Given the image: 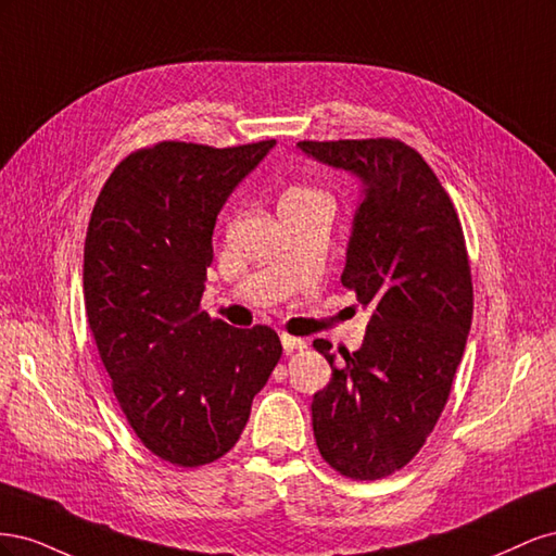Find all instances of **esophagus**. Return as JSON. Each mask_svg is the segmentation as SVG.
<instances>
[{"mask_svg":"<svg viewBox=\"0 0 556 556\" xmlns=\"http://www.w3.org/2000/svg\"><path fill=\"white\" fill-rule=\"evenodd\" d=\"M280 343L285 348V352H294V350H304L306 348V341L304 339H296V336H290V333H280Z\"/></svg>","mask_w":556,"mask_h":556,"instance_id":"1","label":"esophagus"}]
</instances>
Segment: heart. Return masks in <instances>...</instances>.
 Segmentation results:
<instances>
[{
  "label": "heart",
  "instance_id": "obj_1",
  "mask_svg": "<svg viewBox=\"0 0 556 556\" xmlns=\"http://www.w3.org/2000/svg\"><path fill=\"white\" fill-rule=\"evenodd\" d=\"M308 199H327V197L315 188H308V185H294V188H290L282 194V201H308Z\"/></svg>",
  "mask_w": 556,
  "mask_h": 556
}]
</instances>
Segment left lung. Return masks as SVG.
Here are the masks:
<instances>
[{
  "label": "left lung",
  "instance_id": "obj_1",
  "mask_svg": "<svg viewBox=\"0 0 556 556\" xmlns=\"http://www.w3.org/2000/svg\"><path fill=\"white\" fill-rule=\"evenodd\" d=\"M296 146L362 180L341 282L371 317L341 364L329 341H313L331 380L311 410L323 459L341 476L380 480L427 443L462 362L473 317L464 231L441 180L403 141Z\"/></svg>",
  "mask_w": 556,
  "mask_h": 556
}]
</instances>
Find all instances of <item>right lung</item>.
Masks as SVG:
<instances>
[{
    "label": "right lung",
    "instance_id": "right-lung-1",
    "mask_svg": "<svg viewBox=\"0 0 556 556\" xmlns=\"http://www.w3.org/2000/svg\"><path fill=\"white\" fill-rule=\"evenodd\" d=\"M274 146L160 141L117 164L92 208L83 296L99 357L139 441L182 468L237 445L282 355L271 327L199 308L217 213Z\"/></svg>",
    "mask_w": 556,
    "mask_h": 556
}]
</instances>
